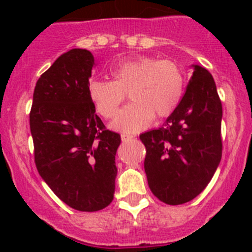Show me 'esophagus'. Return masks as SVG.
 Instances as JSON below:
<instances>
[{
  "label": "esophagus",
  "instance_id": "34e87169",
  "mask_svg": "<svg viewBox=\"0 0 252 252\" xmlns=\"http://www.w3.org/2000/svg\"><path fill=\"white\" fill-rule=\"evenodd\" d=\"M134 137H135L134 135H129V134H122V136H121V138H122L123 142H128V141H131Z\"/></svg>",
  "mask_w": 252,
  "mask_h": 252
}]
</instances>
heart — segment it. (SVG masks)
<instances>
[{"mask_svg": "<svg viewBox=\"0 0 252 252\" xmlns=\"http://www.w3.org/2000/svg\"><path fill=\"white\" fill-rule=\"evenodd\" d=\"M114 80L91 79L88 94L100 116L110 120L126 100L132 103L121 110L111 124L117 131H140L156 118L170 116L180 103L185 78L179 63L169 59L137 57L120 62L111 70Z\"/></svg>", "mask_w": 252, "mask_h": 252, "instance_id": "1", "label": "heart"}]
</instances>
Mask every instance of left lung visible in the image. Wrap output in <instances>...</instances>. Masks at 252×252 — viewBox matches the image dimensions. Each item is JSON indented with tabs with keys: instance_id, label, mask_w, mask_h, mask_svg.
I'll list each match as a JSON object with an SVG mask.
<instances>
[{
	"instance_id": "obj_1",
	"label": "left lung",
	"mask_w": 252,
	"mask_h": 252,
	"mask_svg": "<svg viewBox=\"0 0 252 252\" xmlns=\"http://www.w3.org/2000/svg\"><path fill=\"white\" fill-rule=\"evenodd\" d=\"M221 116L212 74L194 65L184 97L163 126L140 135L149 189L158 200L181 205L206 189L221 158Z\"/></svg>"
}]
</instances>
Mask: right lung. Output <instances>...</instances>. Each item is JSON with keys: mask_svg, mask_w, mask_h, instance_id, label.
Here are the masks:
<instances>
[{"mask_svg": "<svg viewBox=\"0 0 252 252\" xmlns=\"http://www.w3.org/2000/svg\"><path fill=\"white\" fill-rule=\"evenodd\" d=\"M94 65L88 50L62 54L36 82L30 114L37 172L60 200L82 212L105 209L114 199L121 144L89 97Z\"/></svg>", "mask_w": 252, "mask_h": 252, "instance_id": "add662e5", "label": "right lung"}]
</instances>
